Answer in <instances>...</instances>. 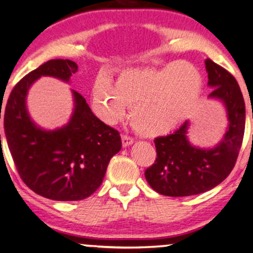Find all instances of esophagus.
<instances>
[{
    "instance_id": "obj_1",
    "label": "esophagus",
    "mask_w": 253,
    "mask_h": 253,
    "mask_svg": "<svg viewBox=\"0 0 253 253\" xmlns=\"http://www.w3.org/2000/svg\"><path fill=\"white\" fill-rule=\"evenodd\" d=\"M121 139H123V146L124 147L129 146V145H132L133 143H134V140H133V139L128 135H123V138Z\"/></svg>"
}]
</instances>
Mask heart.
Wrapping results in <instances>:
<instances>
[{"instance_id":"1","label":"heart","mask_w":253,"mask_h":253,"mask_svg":"<svg viewBox=\"0 0 253 253\" xmlns=\"http://www.w3.org/2000/svg\"><path fill=\"white\" fill-rule=\"evenodd\" d=\"M202 72L185 60L163 66H132L119 75L117 82L106 72L91 88L95 113L104 123L123 120L130 106V120L141 134L164 135L187 120L201 100Z\"/></svg>"}]
</instances>
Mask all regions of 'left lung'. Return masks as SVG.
Masks as SVG:
<instances>
[{
	"mask_svg": "<svg viewBox=\"0 0 253 253\" xmlns=\"http://www.w3.org/2000/svg\"><path fill=\"white\" fill-rule=\"evenodd\" d=\"M208 100L222 104L227 127L221 140L211 147L190 143V120L173 134L155 139L157 158L145 171L150 187L165 196H191L206 193L229 175L239 155L245 130V102L236 78L213 60L206 59Z\"/></svg>",
	"mask_w": 253,
	"mask_h": 253,
	"instance_id": "left-lung-1",
	"label": "left lung"
}]
</instances>
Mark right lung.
<instances>
[{"label":"right lung","mask_w":253,"mask_h":253,"mask_svg":"<svg viewBox=\"0 0 253 253\" xmlns=\"http://www.w3.org/2000/svg\"><path fill=\"white\" fill-rule=\"evenodd\" d=\"M77 70L72 60H48L14 86L4 110V134L17 172L34 193L54 201H80L94 194L110 158L121 150L118 130L95 117L75 90L72 114L62 127L45 129L32 120L27 95L34 82L47 76L70 83Z\"/></svg>","instance_id":"right-lung-1"}]
</instances>
